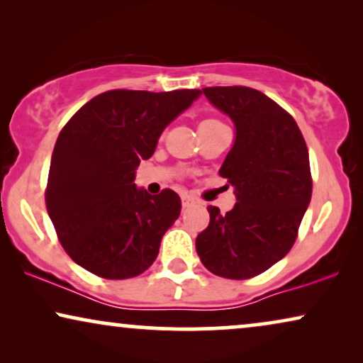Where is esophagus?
<instances>
[{
  "label": "esophagus",
  "instance_id": "1",
  "mask_svg": "<svg viewBox=\"0 0 363 363\" xmlns=\"http://www.w3.org/2000/svg\"><path fill=\"white\" fill-rule=\"evenodd\" d=\"M182 205H183V208H190V206L195 205V200H193L191 196L183 195V196H182Z\"/></svg>",
  "mask_w": 363,
  "mask_h": 363
}]
</instances>
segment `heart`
I'll return each instance as SVG.
<instances>
[{
  "instance_id": "1",
  "label": "heart",
  "mask_w": 363,
  "mask_h": 363,
  "mask_svg": "<svg viewBox=\"0 0 363 363\" xmlns=\"http://www.w3.org/2000/svg\"><path fill=\"white\" fill-rule=\"evenodd\" d=\"M218 123H221L220 121H216V118H205V121H203L201 123H200V127H210V125H218Z\"/></svg>"
}]
</instances>
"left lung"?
Segmentation results:
<instances>
[{"mask_svg": "<svg viewBox=\"0 0 363 363\" xmlns=\"http://www.w3.org/2000/svg\"><path fill=\"white\" fill-rule=\"evenodd\" d=\"M213 106L236 125L220 177L236 188L226 215L208 206L210 225L196 238L208 271L250 279L291 251L312 196L309 152L294 117L256 89L205 87Z\"/></svg>", "mask_w": 363, "mask_h": 363, "instance_id": "8db88e82", "label": "left lung"}]
</instances>
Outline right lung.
Segmentation results:
<instances>
[{"label":"right lung","instance_id":"obj_1","mask_svg":"<svg viewBox=\"0 0 363 363\" xmlns=\"http://www.w3.org/2000/svg\"><path fill=\"white\" fill-rule=\"evenodd\" d=\"M200 96V89H113L84 104L62 127L44 196L57 240L84 269L128 279L153 264L182 200L170 188L153 196L137 190L135 168Z\"/></svg>","mask_w":363,"mask_h":363}]
</instances>
